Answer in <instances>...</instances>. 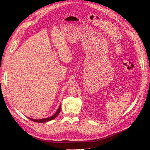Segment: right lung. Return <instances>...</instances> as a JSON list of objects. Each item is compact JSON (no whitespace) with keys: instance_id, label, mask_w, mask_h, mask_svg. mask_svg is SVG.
I'll list each match as a JSON object with an SVG mask.
<instances>
[{"instance_id":"add662e5","label":"right lung","mask_w":150,"mask_h":150,"mask_svg":"<svg viewBox=\"0 0 150 150\" xmlns=\"http://www.w3.org/2000/svg\"><path fill=\"white\" fill-rule=\"evenodd\" d=\"M60 110H61V106H59L58 110L56 112V113L52 115V116L48 117V118H43V119H39V120H37V119H32V118H29L30 120L33 121V122H38V123H44V122H49V121H51L53 119H54L57 115H59V112H60Z\"/></svg>"}]
</instances>
